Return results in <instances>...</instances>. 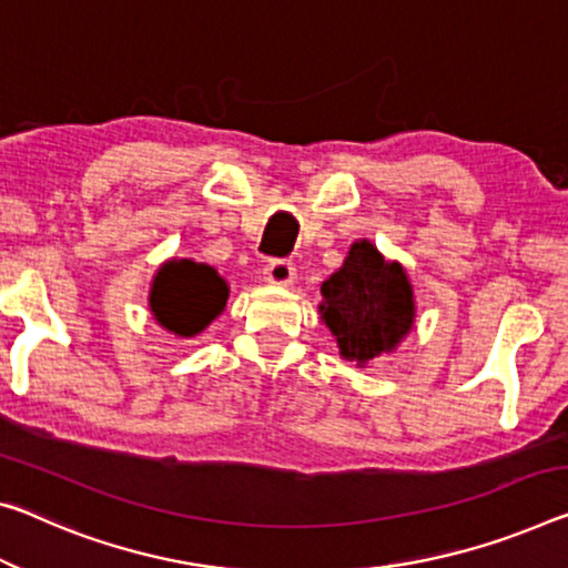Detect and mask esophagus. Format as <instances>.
Segmentation results:
<instances>
[{
	"mask_svg": "<svg viewBox=\"0 0 568 568\" xmlns=\"http://www.w3.org/2000/svg\"><path fill=\"white\" fill-rule=\"evenodd\" d=\"M263 275H265V283L277 285V287H287L295 283V267L293 263H287V260H273V263H267Z\"/></svg>",
	"mask_w": 568,
	"mask_h": 568,
	"instance_id": "1",
	"label": "esophagus"
}]
</instances>
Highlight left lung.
I'll use <instances>...</instances> for the list:
<instances>
[{
	"mask_svg": "<svg viewBox=\"0 0 568 568\" xmlns=\"http://www.w3.org/2000/svg\"><path fill=\"white\" fill-rule=\"evenodd\" d=\"M321 295V321L336 338L341 358L358 368L394 354L417 318L407 270L368 240L348 247L344 265L323 281Z\"/></svg>",
	"mask_w": 568,
	"mask_h": 568,
	"instance_id": "1",
	"label": "left lung"
}]
</instances>
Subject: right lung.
<instances>
[{
    "instance_id": "right-lung-1",
    "label": "right lung",
    "mask_w": 568,
    "mask_h": 568,
    "mask_svg": "<svg viewBox=\"0 0 568 568\" xmlns=\"http://www.w3.org/2000/svg\"><path fill=\"white\" fill-rule=\"evenodd\" d=\"M230 285L206 263L171 257L161 263L149 291V311L161 328L194 338L227 308Z\"/></svg>"
}]
</instances>
